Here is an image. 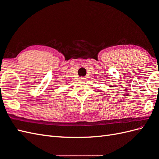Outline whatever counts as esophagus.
<instances>
[{
  "mask_svg": "<svg viewBox=\"0 0 159 159\" xmlns=\"http://www.w3.org/2000/svg\"><path fill=\"white\" fill-rule=\"evenodd\" d=\"M80 80L81 81H85V77H80Z\"/></svg>",
  "mask_w": 159,
  "mask_h": 159,
  "instance_id": "34e87169",
  "label": "esophagus"
}]
</instances>
